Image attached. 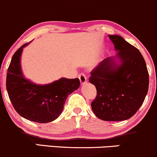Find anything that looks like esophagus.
<instances>
[{
    "label": "esophagus",
    "instance_id": "34e87169",
    "mask_svg": "<svg viewBox=\"0 0 157 157\" xmlns=\"http://www.w3.org/2000/svg\"><path fill=\"white\" fill-rule=\"evenodd\" d=\"M78 77H79V79H80V83L82 84V85H83V84L86 83V81H87V78H86V75H85L84 74H82V73L80 74V75H79Z\"/></svg>",
    "mask_w": 157,
    "mask_h": 157
}]
</instances>
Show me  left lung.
<instances>
[{"label":"left lung","mask_w":157,"mask_h":157,"mask_svg":"<svg viewBox=\"0 0 157 157\" xmlns=\"http://www.w3.org/2000/svg\"><path fill=\"white\" fill-rule=\"evenodd\" d=\"M121 63L114 57L104 59L91 71L89 82L97 89L91 109L99 119L122 121L131 118L143 103L149 75L140 52L119 35H109Z\"/></svg>","instance_id":"1"}]
</instances>
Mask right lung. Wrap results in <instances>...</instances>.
Segmentation results:
<instances>
[{
  "label": "right lung",
  "mask_w": 157,
  "mask_h": 157,
  "mask_svg": "<svg viewBox=\"0 0 157 157\" xmlns=\"http://www.w3.org/2000/svg\"><path fill=\"white\" fill-rule=\"evenodd\" d=\"M23 44L12 56L6 75V90L15 111L26 120L39 123L53 121L60 116L68 95L77 90L78 78H61L44 86L34 84L23 77L21 55Z\"/></svg>",
  "instance_id": "obj_1"
}]
</instances>
